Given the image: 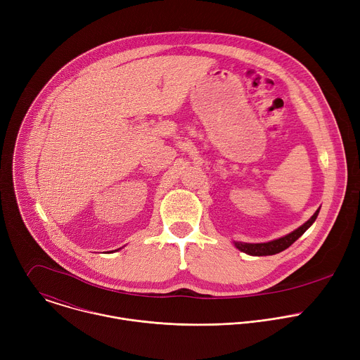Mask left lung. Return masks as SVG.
Masks as SVG:
<instances>
[{
    "label": "left lung",
    "mask_w": 360,
    "mask_h": 360,
    "mask_svg": "<svg viewBox=\"0 0 360 360\" xmlns=\"http://www.w3.org/2000/svg\"><path fill=\"white\" fill-rule=\"evenodd\" d=\"M319 211L321 208H318V211L307 219L303 225H300L297 229L292 231L290 233L282 236V238H278V239H274V240H269V242H262V243H246V242H233V245L240 250V252H245L250 256H268V255H275V253H279L282 250H285L286 248H289L295 240H297L307 229H309L312 226V224L316 221L318 215H319Z\"/></svg>",
    "instance_id": "1"
}]
</instances>
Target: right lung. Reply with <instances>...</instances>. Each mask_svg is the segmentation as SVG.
<instances>
[{"label": "right lung", "instance_id": "add662e5", "mask_svg": "<svg viewBox=\"0 0 360 360\" xmlns=\"http://www.w3.org/2000/svg\"><path fill=\"white\" fill-rule=\"evenodd\" d=\"M120 249H121V248H120Z\"/></svg>", "mask_w": 360, "mask_h": 360}]
</instances>
